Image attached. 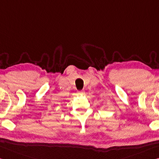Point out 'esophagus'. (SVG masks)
Segmentation results:
<instances>
[{
	"label": "esophagus",
	"mask_w": 159,
	"mask_h": 159,
	"mask_svg": "<svg viewBox=\"0 0 159 159\" xmlns=\"http://www.w3.org/2000/svg\"><path fill=\"white\" fill-rule=\"evenodd\" d=\"M77 93L79 95H84L85 93V91H84V90H78Z\"/></svg>",
	"instance_id": "1"
}]
</instances>
